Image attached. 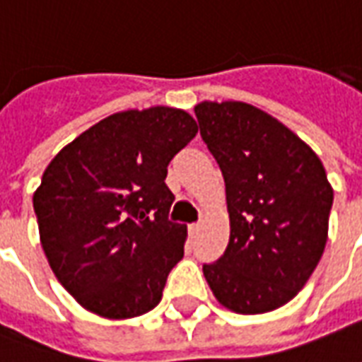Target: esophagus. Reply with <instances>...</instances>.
<instances>
[{"label":"esophagus","instance_id":"34e87169","mask_svg":"<svg viewBox=\"0 0 362 362\" xmlns=\"http://www.w3.org/2000/svg\"><path fill=\"white\" fill-rule=\"evenodd\" d=\"M188 230H189V235H192V236H196L197 233H199V230H202V223H194V225H189Z\"/></svg>","mask_w":362,"mask_h":362}]
</instances>
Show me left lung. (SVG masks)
<instances>
[{"mask_svg":"<svg viewBox=\"0 0 362 362\" xmlns=\"http://www.w3.org/2000/svg\"><path fill=\"white\" fill-rule=\"evenodd\" d=\"M194 110L225 178L230 217L227 250L205 264V279L228 310L272 312L318 266L334 189L318 155L264 110L235 100Z\"/></svg>","mask_w":362,"mask_h":362,"instance_id":"left-lung-1","label":"left lung"}]
</instances>
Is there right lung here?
I'll list each match as a JSON object with an SVG mask.
<instances>
[{
    "label": "right lung",
    "instance_id": "1",
    "mask_svg": "<svg viewBox=\"0 0 362 362\" xmlns=\"http://www.w3.org/2000/svg\"><path fill=\"white\" fill-rule=\"evenodd\" d=\"M196 134V119L178 108L118 112L46 166L33 197L40 243L83 308L124 320L160 303L188 235L168 221L166 166Z\"/></svg>",
    "mask_w": 362,
    "mask_h": 362
}]
</instances>
